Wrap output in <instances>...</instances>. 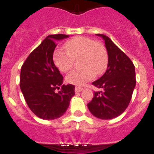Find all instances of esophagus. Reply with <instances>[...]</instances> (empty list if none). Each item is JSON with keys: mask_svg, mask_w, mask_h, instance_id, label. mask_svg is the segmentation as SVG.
Instances as JSON below:
<instances>
[{"mask_svg": "<svg viewBox=\"0 0 154 154\" xmlns=\"http://www.w3.org/2000/svg\"><path fill=\"white\" fill-rule=\"evenodd\" d=\"M83 88L82 87L80 86H76L75 87V92H80V91H83Z\"/></svg>", "mask_w": 154, "mask_h": 154, "instance_id": "34e87169", "label": "esophagus"}]
</instances>
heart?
<instances>
[{
    "label": "heart",
    "instance_id": "heart-1",
    "mask_svg": "<svg viewBox=\"0 0 154 154\" xmlns=\"http://www.w3.org/2000/svg\"><path fill=\"white\" fill-rule=\"evenodd\" d=\"M64 49H57L54 53V61L63 72L71 70L74 60L80 57L81 68L73 70L66 77V80L75 85H83L97 74L106 70L108 64V54L106 48L100 42L84 36H76L65 45Z\"/></svg>",
    "mask_w": 154,
    "mask_h": 154
}]
</instances>
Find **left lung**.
Masks as SVG:
<instances>
[{"label":"left lung","instance_id":"8db88e82","mask_svg":"<svg viewBox=\"0 0 154 154\" xmlns=\"http://www.w3.org/2000/svg\"><path fill=\"white\" fill-rule=\"evenodd\" d=\"M96 35L104 40L108 66L105 74L92 83L103 91H94L88 108L96 118L107 120L119 116L128 106L136 86V72L131 60L108 36Z\"/></svg>","mask_w":154,"mask_h":154}]
</instances>
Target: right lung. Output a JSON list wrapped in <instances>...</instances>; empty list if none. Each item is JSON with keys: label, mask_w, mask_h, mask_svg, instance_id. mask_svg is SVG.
<instances>
[{"label": "right lung", "mask_w": 154, "mask_h": 154, "mask_svg": "<svg viewBox=\"0 0 154 154\" xmlns=\"http://www.w3.org/2000/svg\"><path fill=\"white\" fill-rule=\"evenodd\" d=\"M68 35H49L30 53L22 65L20 87L31 111L40 119L53 120L61 117L75 94L74 85H63V77L53 60L57 40ZM61 89L56 93V89Z\"/></svg>", "instance_id": "add662e5"}]
</instances>
